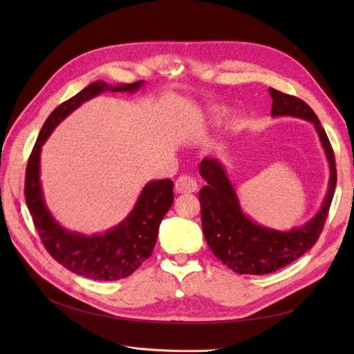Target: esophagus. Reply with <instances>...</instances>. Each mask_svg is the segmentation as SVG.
I'll list each match as a JSON object with an SVG mask.
<instances>
[{
	"instance_id": "1",
	"label": "esophagus",
	"mask_w": 354,
	"mask_h": 354,
	"mask_svg": "<svg viewBox=\"0 0 354 354\" xmlns=\"http://www.w3.org/2000/svg\"><path fill=\"white\" fill-rule=\"evenodd\" d=\"M176 190L178 194H194L198 190L196 180L190 176H180L176 180Z\"/></svg>"
}]
</instances>
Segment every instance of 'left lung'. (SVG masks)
Listing matches in <instances>:
<instances>
[{"label":"left lung","mask_w":354,"mask_h":354,"mask_svg":"<svg viewBox=\"0 0 354 354\" xmlns=\"http://www.w3.org/2000/svg\"><path fill=\"white\" fill-rule=\"evenodd\" d=\"M273 118L291 116L312 122L329 165L328 192L322 207L303 226L277 230L263 226L246 214L226 167L218 158L201 160L199 173L207 186L199 192L203 236L214 255L239 274H266L299 259L316 243L324 229L337 185L335 158L325 130L307 103L294 95L269 88Z\"/></svg>","instance_id":"8db88e82"}]
</instances>
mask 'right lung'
<instances>
[{"label":"right lung","mask_w":354,"mask_h":354,"mask_svg":"<svg viewBox=\"0 0 354 354\" xmlns=\"http://www.w3.org/2000/svg\"><path fill=\"white\" fill-rule=\"evenodd\" d=\"M143 85L145 81L118 85L91 82L50 113L28 160L25 198L42 243L53 259L68 270L94 281L122 279L152 255L159 224L174 202V183L169 178L147 181L133 209L121 223L88 236L63 227L48 209L41 185V151L55 128L82 103L104 91L136 93Z\"/></svg>","instance_id":"obj_1"}]
</instances>
